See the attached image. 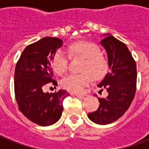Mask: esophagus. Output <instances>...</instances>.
<instances>
[{"label":"esophagus","instance_id":"obj_1","mask_svg":"<svg viewBox=\"0 0 149 149\" xmlns=\"http://www.w3.org/2000/svg\"><path fill=\"white\" fill-rule=\"evenodd\" d=\"M75 95L77 96V98H79V99H81V100H84V99H86V97H87V95H81V94H75Z\"/></svg>","mask_w":149,"mask_h":149}]
</instances>
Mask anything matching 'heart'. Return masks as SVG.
I'll list each match as a JSON object with an SVG mask.
<instances>
[{
  "label": "heart",
  "mask_w": 149,
  "mask_h": 149,
  "mask_svg": "<svg viewBox=\"0 0 149 149\" xmlns=\"http://www.w3.org/2000/svg\"><path fill=\"white\" fill-rule=\"evenodd\" d=\"M68 54L71 58L84 59L81 74H72L62 81V86L74 93L83 91L91 83L93 78H103L109 70V62L101 54L99 45L87 40H77L69 45ZM53 70L59 76L65 74L68 69V56L61 49L57 50L52 58Z\"/></svg>",
  "instance_id": "b5f03b06"
}]
</instances>
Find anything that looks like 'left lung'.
I'll return each mask as SVG.
<instances>
[{
    "label": "left lung",
    "mask_w": 149,
    "mask_h": 149,
    "mask_svg": "<svg viewBox=\"0 0 149 149\" xmlns=\"http://www.w3.org/2000/svg\"><path fill=\"white\" fill-rule=\"evenodd\" d=\"M100 42L108 54L110 69L98 86L109 95L98 98L99 108L88 117L95 123L106 125L117 121L129 109L136 91L137 71L136 63L123 42L109 34Z\"/></svg>",
    "instance_id": "1"
}]
</instances>
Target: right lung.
Masks as SVG:
<instances>
[{
	"label": "right lung",
	"instance_id": "obj_1",
	"mask_svg": "<svg viewBox=\"0 0 149 149\" xmlns=\"http://www.w3.org/2000/svg\"><path fill=\"white\" fill-rule=\"evenodd\" d=\"M63 40L45 37L28 45L16 63L15 95L19 111L28 120L41 126L57 122L63 112V101L68 93L59 90L43 91V86L57 81L52 79V58Z\"/></svg>",
	"mask_w": 149,
	"mask_h": 149
}]
</instances>
